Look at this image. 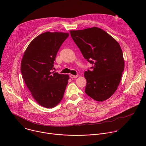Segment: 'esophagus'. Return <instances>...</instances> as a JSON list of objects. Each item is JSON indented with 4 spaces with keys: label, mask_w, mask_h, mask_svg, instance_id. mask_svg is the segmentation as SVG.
Returning <instances> with one entry per match:
<instances>
[{
    "label": "esophagus",
    "mask_w": 146,
    "mask_h": 146,
    "mask_svg": "<svg viewBox=\"0 0 146 146\" xmlns=\"http://www.w3.org/2000/svg\"><path fill=\"white\" fill-rule=\"evenodd\" d=\"M78 76L76 75V76H74V75H73V74H70V77L71 78H72V79H73V78H77Z\"/></svg>",
    "instance_id": "34e87169"
}]
</instances>
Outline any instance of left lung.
Here are the masks:
<instances>
[{
  "label": "left lung",
  "mask_w": 146,
  "mask_h": 146,
  "mask_svg": "<svg viewBox=\"0 0 146 146\" xmlns=\"http://www.w3.org/2000/svg\"><path fill=\"white\" fill-rule=\"evenodd\" d=\"M70 33L83 56L94 65L91 70L84 72L85 92L96 101L109 99L117 90L124 69L119 44L107 32L96 27Z\"/></svg>",
  "instance_id": "obj_1"
}]
</instances>
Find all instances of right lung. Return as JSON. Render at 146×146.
Masks as SVG:
<instances>
[{
	"label": "right lung",
	"instance_id": "1",
	"mask_svg": "<svg viewBox=\"0 0 146 146\" xmlns=\"http://www.w3.org/2000/svg\"><path fill=\"white\" fill-rule=\"evenodd\" d=\"M68 36L63 32L43 33L31 41L23 55V78L35 100L46 108L58 105L68 85L69 75L52 70L57 52Z\"/></svg>",
	"mask_w": 146,
	"mask_h": 146
}]
</instances>
